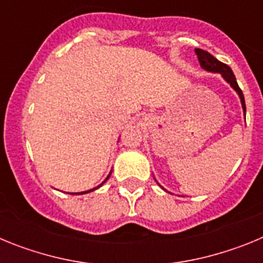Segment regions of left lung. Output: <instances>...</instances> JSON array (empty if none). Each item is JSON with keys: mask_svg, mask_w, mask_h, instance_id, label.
<instances>
[{"mask_svg": "<svg viewBox=\"0 0 263 263\" xmlns=\"http://www.w3.org/2000/svg\"><path fill=\"white\" fill-rule=\"evenodd\" d=\"M195 52H196L197 58H199V62H200L201 68H203L204 71L212 72V73H220V75L222 76V79L227 81L228 84L231 85V87L236 90V93L238 95V97H240V100H241V105H242L243 116H246V105H245V99H243V93H242V90L240 89V87H238V84H237L236 76H234V73H233V71L231 69V67L227 66V64H224V63H221L220 60H217L215 57H213V55H211V53L206 52V51L201 50V48H196V50H195ZM158 184H159V183H158ZM160 187H162V185H160ZM164 191H166V190H164Z\"/></svg>", "mask_w": 263, "mask_h": 263, "instance_id": "1", "label": "left lung"}]
</instances>
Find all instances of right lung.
I'll return each instance as SVG.
<instances>
[{
    "instance_id": "add662e5",
    "label": "right lung",
    "mask_w": 263,
    "mask_h": 263,
    "mask_svg": "<svg viewBox=\"0 0 263 263\" xmlns=\"http://www.w3.org/2000/svg\"><path fill=\"white\" fill-rule=\"evenodd\" d=\"M110 174H111V170H110V173H109V175H108V176H106V178H105V180H104V182H103V183H101V184H100V185H97V187L92 188V190H88V191H83V192H75V194H72V195H84V194H89V192L95 191V190H99V188H100V187H101V185H103V184H104V183H105V182H106V180H108V179H109V178H110Z\"/></svg>"
}]
</instances>
